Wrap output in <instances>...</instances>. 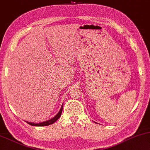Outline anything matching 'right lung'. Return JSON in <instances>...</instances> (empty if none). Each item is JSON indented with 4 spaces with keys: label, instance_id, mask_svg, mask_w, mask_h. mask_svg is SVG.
Here are the masks:
<instances>
[{
    "label": "right lung",
    "instance_id": "obj_1",
    "mask_svg": "<svg viewBox=\"0 0 150 150\" xmlns=\"http://www.w3.org/2000/svg\"><path fill=\"white\" fill-rule=\"evenodd\" d=\"M62 110H63V105H62V106H61L60 110H59V112L57 113V115H55V117H54L53 118L51 119V120L46 121V122H40V123H39V124H38V123H32V122H26V123H28V124H30V125L35 126V127H44V126L50 125V124L54 123L56 121H57L58 119H59V117H61V112H62Z\"/></svg>",
    "mask_w": 150,
    "mask_h": 150
}]
</instances>
